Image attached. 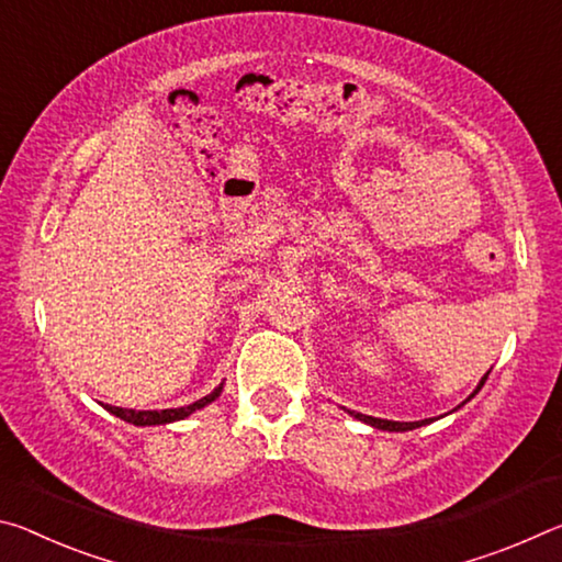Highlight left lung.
<instances>
[{
	"instance_id": "1",
	"label": "left lung",
	"mask_w": 562,
	"mask_h": 562,
	"mask_svg": "<svg viewBox=\"0 0 562 562\" xmlns=\"http://www.w3.org/2000/svg\"><path fill=\"white\" fill-rule=\"evenodd\" d=\"M485 379H488V373L483 375V381L477 383V389L473 391V395L483 389V383H485ZM471 395V398H473ZM468 398V401H471ZM461 408V406H458ZM351 413L353 418H358V420H363V423H368V426H373V428H381V430H413V428H418V426H426V423H430L434 418H426V420H416V423H398V420H383V418H373V416H363V413H356V411H348Z\"/></svg>"
}]
</instances>
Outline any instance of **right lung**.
Returning a JSON list of instances; mask_svg holds the SVG:
<instances>
[{"label":"right lung","instance_id":"1","mask_svg":"<svg viewBox=\"0 0 562 562\" xmlns=\"http://www.w3.org/2000/svg\"><path fill=\"white\" fill-rule=\"evenodd\" d=\"M218 393H221V385L214 393H209V395H204V398H199L196 403H191V406H183V408H167V411H132V408H116V406H104V408L109 413H114L116 418L134 423V426H161V423L181 420V418H187L189 413L204 408L206 403L218 398Z\"/></svg>","mask_w":562,"mask_h":562}]
</instances>
